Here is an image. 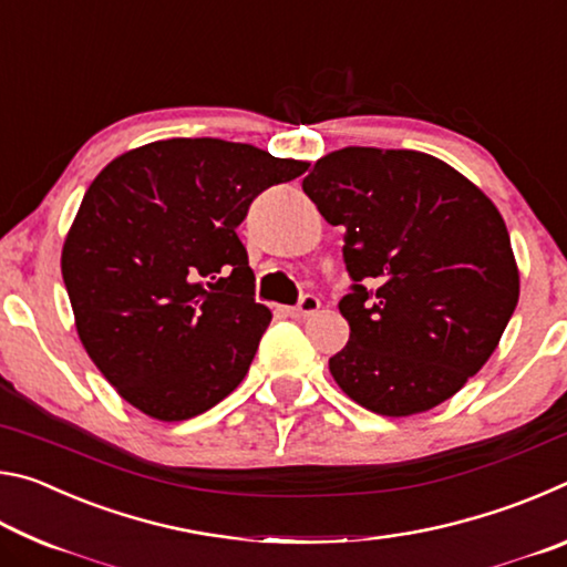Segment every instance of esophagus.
I'll use <instances>...</instances> for the list:
<instances>
[{"label": "esophagus", "mask_w": 567, "mask_h": 567, "mask_svg": "<svg viewBox=\"0 0 567 567\" xmlns=\"http://www.w3.org/2000/svg\"><path fill=\"white\" fill-rule=\"evenodd\" d=\"M320 310V300L315 295H305L302 300H300V305L297 307H287V315H290V318H310V315H315Z\"/></svg>", "instance_id": "1"}]
</instances>
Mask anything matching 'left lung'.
I'll return each instance as SVG.
<instances>
[{"instance_id":"1","label":"left lung","mask_w":567,"mask_h":567,"mask_svg":"<svg viewBox=\"0 0 567 567\" xmlns=\"http://www.w3.org/2000/svg\"><path fill=\"white\" fill-rule=\"evenodd\" d=\"M302 189L344 229L354 280L340 300L350 340L330 358L340 390L388 417L453 398L491 360L520 297L493 199L443 159L378 147L320 157Z\"/></svg>"}]
</instances>
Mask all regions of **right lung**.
Here are the masks:
<instances>
[{"label": "right lung", "instance_id": "obj_1", "mask_svg": "<svg viewBox=\"0 0 567 567\" xmlns=\"http://www.w3.org/2000/svg\"><path fill=\"white\" fill-rule=\"evenodd\" d=\"M310 162L215 137L159 140L104 167L64 237L76 334L110 385L179 422L245 380L272 320L237 225L262 189Z\"/></svg>", "mask_w": 567, "mask_h": 567}]
</instances>
